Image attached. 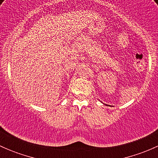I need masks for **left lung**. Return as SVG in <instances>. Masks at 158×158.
<instances>
[{
  "mask_svg": "<svg viewBox=\"0 0 158 158\" xmlns=\"http://www.w3.org/2000/svg\"><path fill=\"white\" fill-rule=\"evenodd\" d=\"M106 106H108V105H106Z\"/></svg>",
  "mask_w": 158,
  "mask_h": 158,
  "instance_id": "obj_1",
  "label": "left lung"
}]
</instances>
